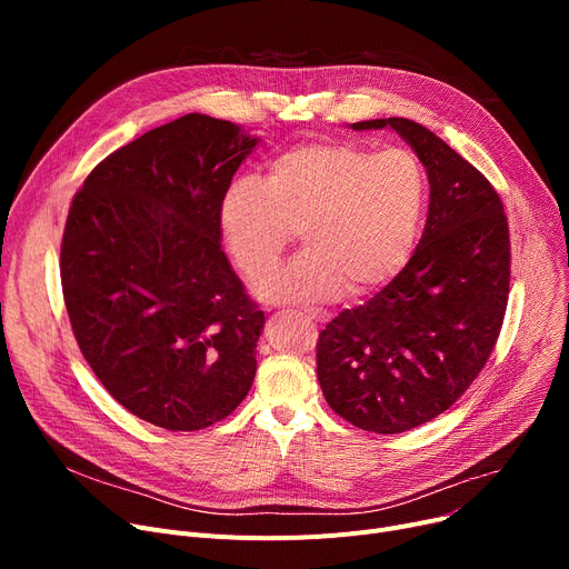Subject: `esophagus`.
Wrapping results in <instances>:
<instances>
[{
    "instance_id": "obj_1",
    "label": "esophagus",
    "mask_w": 569,
    "mask_h": 569,
    "mask_svg": "<svg viewBox=\"0 0 569 569\" xmlns=\"http://www.w3.org/2000/svg\"><path fill=\"white\" fill-rule=\"evenodd\" d=\"M302 313L309 316V318H313V320H318V322H325V320H327V313H325V311H318V309H302Z\"/></svg>"
}]
</instances>
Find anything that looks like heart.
I'll return each instance as SVG.
<instances>
[{"mask_svg": "<svg viewBox=\"0 0 569 569\" xmlns=\"http://www.w3.org/2000/svg\"><path fill=\"white\" fill-rule=\"evenodd\" d=\"M427 177L410 149L371 152L348 140H307L267 163L262 182L237 177L221 200L230 258L258 281L277 267L295 230L307 249L256 292L267 302L365 297L410 258L425 212Z\"/></svg>", "mask_w": 569, "mask_h": 569, "instance_id": "heart-1", "label": "heart"}]
</instances>
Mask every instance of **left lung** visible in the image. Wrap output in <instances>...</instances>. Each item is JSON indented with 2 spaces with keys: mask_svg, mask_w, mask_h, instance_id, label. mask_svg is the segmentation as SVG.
Masks as SVG:
<instances>
[{
  "mask_svg": "<svg viewBox=\"0 0 569 569\" xmlns=\"http://www.w3.org/2000/svg\"><path fill=\"white\" fill-rule=\"evenodd\" d=\"M350 127H390L412 147L429 214L401 272L320 332L318 382L352 427L401 433L445 412L485 369L510 292V230L489 179L427 127L406 117Z\"/></svg>",
  "mask_w": 569,
  "mask_h": 569,
  "instance_id": "obj_1",
  "label": "left lung"
}]
</instances>
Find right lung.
<instances>
[{
  "mask_svg": "<svg viewBox=\"0 0 569 569\" xmlns=\"http://www.w3.org/2000/svg\"><path fill=\"white\" fill-rule=\"evenodd\" d=\"M258 142L191 112L112 152L71 202L59 272L76 341L154 427H212L256 378L264 316L221 249L219 212Z\"/></svg>",
  "mask_w": 569,
  "mask_h": 569,
  "instance_id": "1",
  "label": "right lung"
}]
</instances>
